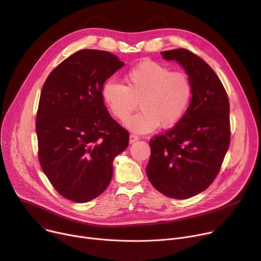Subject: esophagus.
I'll return each mask as SVG.
<instances>
[{
  "mask_svg": "<svg viewBox=\"0 0 261 261\" xmlns=\"http://www.w3.org/2000/svg\"><path fill=\"white\" fill-rule=\"evenodd\" d=\"M140 138H139V136H137V135H134V134H132L130 136H129V143H134V142H136V141H138Z\"/></svg>",
  "mask_w": 261,
  "mask_h": 261,
  "instance_id": "obj_1",
  "label": "esophagus"
}]
</instances>
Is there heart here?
Masks as SVG:
<instances>
[{"label": "heart", "instance_id": "b5f03b06", "mask_svg": "<svg viewBox=\"0 0 261 261\" xmlns=\"http://www.w3.org/2000/svg\"><path fill=\"white\" fill-rule=\"evenodd\" d=\"M102 98L111 114L126 120L140 101L141 111L126 125L138 134L176 125L187 113L193 86L189 76L154 61H144L124 74V85L109 80L102 87Z\"/></svg>", "mask_w": 261, "mask_h": 261}]
</instances>
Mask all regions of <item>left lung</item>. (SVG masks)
<instances>
[{
  "mask_svg": "<svg viewBox=\"0 0 261 261\" xmlns=\"http://www.w3.org/2000/svg\"><path fill=\"white\" fill-rule=\"evenodd\" d=\"M177 61L193 86L182 119L150 140L147 176L153 187L173 199H188L206 190L217 176L230 142L229 102L212 68L187 49L161 52Z\"/></svg>",
  "mask_w": 261,
  "mask_h": 261,
  "instance_id": "left-lung-1",
  "label": "left lung"
}]
</instances>
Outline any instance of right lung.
<instances>
[{"label":"right lung","instance_id":"1","mask_svg":"<svg viewBox=\"0 0 261 261\" xmlns=\"http://www.w3.org/2000/svg\"><path fill=\"white\" fill-rule=\"evenodd\" d=\"M107 51L85 49L62 61L47 77L36 119L39 161L64 198L89 202L109 186L113 159L129 134L109 114L102 87L123 66Z\"/></svg>","mask_w":261,"mask_h":261}]
</instances>
